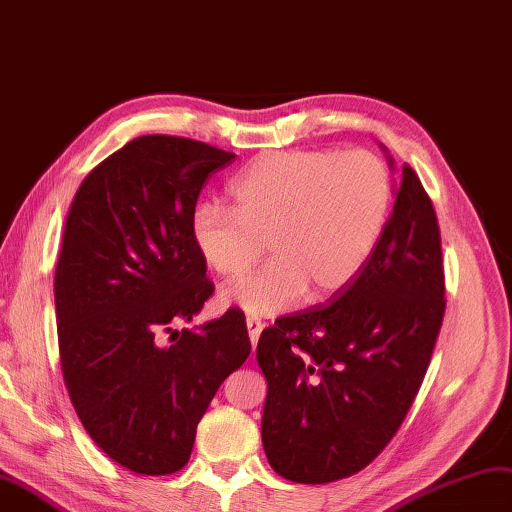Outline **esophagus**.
Segmentation results:
<instances>
[{
	"instance_id": "1",
	"label": "esophagus",
	"mask_w": 512,
	"mask_h": 512,
	"mask_svg": "<svg viewBox=\"0 0 512 512\" xmlns=\"http://www.w3.org/2000/svg\"><path fill=\"white\" fill-rule=\"evenodd\" d=\"M246 329H248V337H251V344L255 350L257 339H259L261 331H264V322H261L259 318H246Z\"/></svg>"
}]
</instances>
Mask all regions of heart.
Returning a JSON list of instances; mask_svg holds the SVG:
<instances>
[{
	"label": "heart",
	"instance_id": "b5f03b06",
	"mask_svg": "<svg viewBox=\"0 0 512 512\" xmlns=\"http://www.w3.org/2000/svg\"><path fill=\"white\" fill-rule=\"evenodd\" d=\"M235 209L201 203L192 242L220 277L238 279L222 298L255 316L290 309L307 292L320 303L344 292L368 264L391 201L389 170L370 151H279L248 166L231 186Z\"/></svg>",
	"mask_w": 512,
	"mask_h": 512
}]
</instances>
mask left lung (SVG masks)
<instances>
[{
	"label": "left lung",
	"mask_w": 512,
	"mask_h": 512,
	"mask_svg": "<svg viewBox=\"0 0 512 512\" xmlns=\"http://www.w3.org/2000/svg\"><path fill=\"white\" fill-rule=\"evenodd\" d=\"M441 231L415 170L368 264L326 303L259 337L268 393L261 441L279 476L324 484L368 467L409 413L445 313Z\"/></svg>",
	"instance_id": "8db88e82"
}]
</instances>
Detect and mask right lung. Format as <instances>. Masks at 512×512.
<instances>
[{
  "label": "right lung",
  "mask_w": 512,
  "mask_h": 512,
  "mask_svg": "<svg viewBox=\"0 0 512 512\" xmlns=\"http://www.w3.org/2000/svg\"><path fill=\"white\" fill-rule=\"evenodd\" d=\"M233 160L201 140L138 136L90 170L64 222L54 277L64 387L90 439L136 474L188 463L214 393L251 355L238 307L177 331L214 294L190 227L207 177Z\"/></svg>",
  "instance_id": "add662e5"
}]
</instances>
